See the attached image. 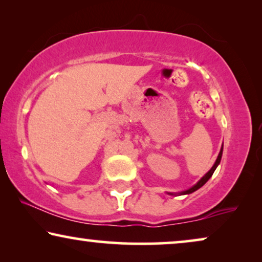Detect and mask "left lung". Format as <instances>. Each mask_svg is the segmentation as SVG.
I'll return each mask as SVG.
<instances>
[{"label": "left lung", "instance_id": "obj_1", "mask_svg": "<svg viewBox=\"0 0 262 262\" xmlns=\"http://www.w3.org/2000/svg\"><path fill=\"white\" fill-rule=\"evenodd\" d=\"M221 157V156H220ZM220 157H218V160L216 161V163H214V166L212 167V168H211V170L209 171V173H207L206 175H205V177H204V180H202V181H200L199 182V184L198 185H196V186H194V187H192L191 189H188V191H187V193H191V192H194L195 191V189H198L199 187H200V186H203V184H205V181H207V179H210V177H211V175H212L213 174V171H214V169H216V168H217V166H218V163H220Z\"/></svg>", "mask_w": 262, "mask_h": 262}]
</instances>
